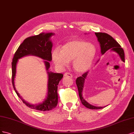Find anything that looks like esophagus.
<instances>
[{
  "label": "esophagus",
  "mask_w": 134,
  "mask_h": 134,
  "mask_svg": "<svg viewBox=\"0 0 134 134\" xmlns=\"http://www.w3.org/2000/svg\"><path fill=\"white\" fill-rule=\"evenodd\" d=\"M64 75L65 77H73L72 75L70 72H66L65 73H64Z\"/></svg>",
  "instance_id": "1"
}]
</instances>
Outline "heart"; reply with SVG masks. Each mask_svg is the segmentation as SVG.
I'll list each match as a JSON object with an SVG mask.
<instances>
[{"label":"heart","instance_id":"1","mask_svg":"<svg viewBox=\"0 0 134 134\" xmlns=\"http://www.w3.org/2000/svg\"><path fill=\"white\" fill-rule=\"evenodd\" d=\"M96 54L94 46L82 40H72L64 44L61 51L55 49L52 53V59L56 66L61 68L67 67L69 61L73 60L75 70L79 72L88 70Z\"/></svg>","mask_w":134,"mask_h":134}]
</instances>
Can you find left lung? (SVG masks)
Here are the masks:
<instances>
[{
	"label": "left lung",
	"instance_id": "8db88e82",
	"mask_svg": "<svg viewBox=\"0 0 134 134\" xmlns=\"http://www.w3.org/2000/svg\"><path fill=\"white\" fill-rule=\"evenodd\" d=\"M95 35L97 37L98 41L100 42L101 46V52L102 54H104L109 49H112L117 53L121 59L122 61L125 62V54L124 49L121 48V46L118 43L117 41H116L109 34L105 33H95ZM88 72H86L78 78H77L76 83L78 88L79 94L82 103L88 109H101L105 107H96L90 105L87 102H86L82 97V90L83 88V85L85 81L87 76Z\"/></svg>",
	"mask_w": 134,
	"mask_h": 134
}]
</instances>
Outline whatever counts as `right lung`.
Returning a JSON list of instances; mask_svg holds the SVG:
<instances>
[{
	"mask_svg": "<svg viewBox=\"0 0 134 134\" xmlns=\"http://www.w3.org/2000/svg\"><path fill=\"white\" fill-rule=\"evenodd\" d=\"M53 35L52 33H42L38 35L31 36L25 39L14 55L12 62V84L18 96L22 100L25 105L39 111H49L53 109L58 104V85L63 76L62 73H56L47 72L48 75V94L47 98L42 103L37 105H33L25 102L17 92L14 86V78L16 73V66L18 59L27 55H33L43 59L46 70L48 71L50 67L49 61H52V43L49 40L50 37Z\"/></svg>",
	"mask_w": 134,
	"mask_h": 134,
	"instance_id": "obj_1",
	"label": "right lung"
}]
</instances>
